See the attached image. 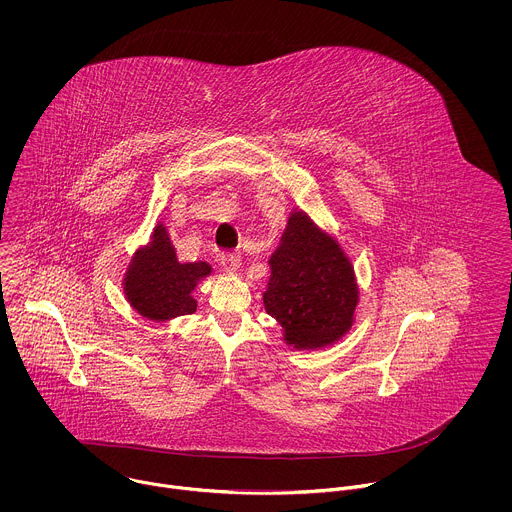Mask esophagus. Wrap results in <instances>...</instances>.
Returning a JSON list of instances; mask_svg holds the SVG:
<instances>
[{
  "mask_svg": "<svg viewBox=\"0 0 512 512\" xmlns=\"http://www.w3.org/2000/svg\"><path fill=\"white\" fill-rule=\"evenodd\" d=\"M220 266L226 274H234L242 266V258H240V254H224L220 258Z\"/></svg>",
  "mask_w": 512,
  "mask_h": 512,
  "instance_id": "1",
  "label": "esophagus"
}]
</instances>
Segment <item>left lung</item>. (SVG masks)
I'll use <instances>...</instances> for the list:
<instances>
[{
	"instance_id": "obj_1",
	"label": "left lung",
	"mask_w": 512,
	"mask_h": 512,
	"mask_svg": "<svg viewBox=\"0 0 512 512\" xmlns=\"http://www.w3.org/2000/svg\"><path fill=\"white\" fill-rule=\"evenodd\" d=\"M264 307L282 325V341L297 351L339 343L355 325L361 290L339 240L295 207L280 246L270 256Z\"/></svg>"
}]
</instances>
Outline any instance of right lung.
I'll use <instances>...</instances> for the list:
<instances>
[{"instance_id": "obj_1", "label": "right lung", "mask_w": 512, "mask_h": 512, "mask_svg": "<svg viewBox=\"0 0 512 512\" xmlns=\"http://www.w3.org/2000/svg\"><path fill=\"white\" fill-rule=\"evenodd\" d=\"M213 274L207 262H179L167 226L157 220L149 240L130 258L122 278L130 307L155 323H167L197 309L193 292Z\"/></svg>"}]
</instances>
